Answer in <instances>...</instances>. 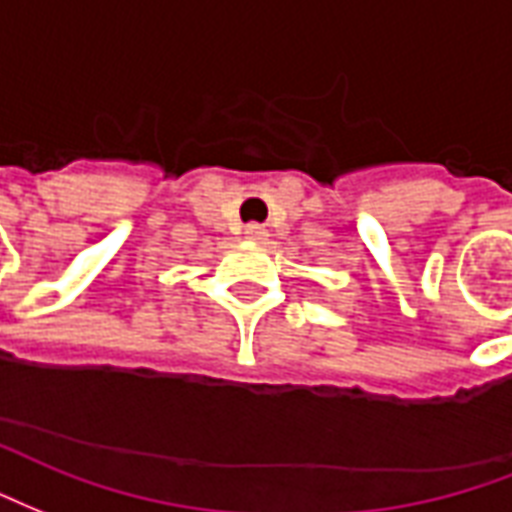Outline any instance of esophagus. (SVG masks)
<instances>
[{"label":"esophagus","mask_w":512,"mask_h":512,"mask_svg":"<svg viewBox=\"0 0 512 512\" xmlns=\"http://www.w3.org/2000/svg\"><path fill=\"white\" fill-rule=\"evenodd\" d=\"M245 237L253 242H264L267 240V229L259 226V223H248V226H245Z\"/></svg>","instance_id":"34e87169"}]
</instances>
